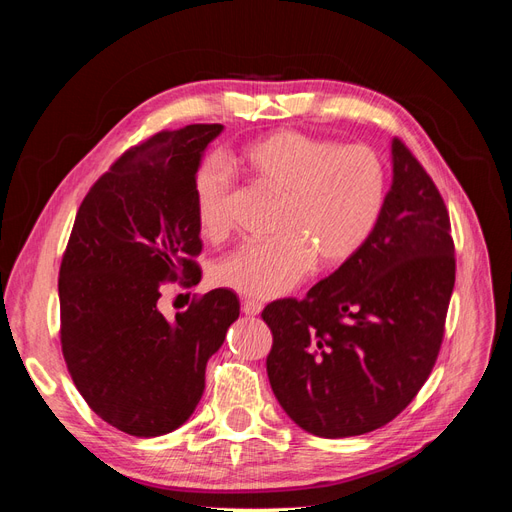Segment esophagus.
<instances>
[{"instance_id":"esophagus-1","label":"esophagus","mask_w":512,"mask_h":512,"mask_svg":"<svg viewBox=\"0 0 512 512\" xmlns=\"http://www.w3.org/2000/svg\"><path fill=\"white\" fill-rule=\"evenodd\" d=\"M241 312L245 314V316H258L260 312H262V305L258 303V301H254V299H243L241 301Z\"/></svg>"}]
</instances>
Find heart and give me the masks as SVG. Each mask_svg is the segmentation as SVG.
<instances>
[{"instance_id":"obj_1","label":"heart","mask_w":512,"mask_h":512,"mask_svg":"<svg viewBox=\"0 0 512 512\" xmlns=\"http://www.w3.org/2000/svg\"><path fill=\"white\" fill-rule=\"evenodd\" d=\"M237 166L280 196L267 241L243 243L215 267V282L247 297L275 299L318 265H344L374 232L386 196V170L367 145H339L294 130L247 145ZM203 235L220 241L230 228V173L209 162L194 183Z\"/></svg>"}]
</instances>
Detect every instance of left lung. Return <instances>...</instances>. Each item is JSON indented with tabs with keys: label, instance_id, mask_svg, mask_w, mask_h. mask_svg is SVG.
<instances>
[{
	"label": "left lung",
	"instance_id": "1",
	"mask_svg": "<svg viewBox=\"0 0 512 512\" xmlns=\"http://www.w3.org/2000/svg\"><path fill=\"white\" fill-rule=\"evenodd\" d=\"M393 179L365 245L303 301H273L271 389L318 438L374 431L421 391L444 335L455 247L436 185L408 147L391 141Z\"/></svg>",
	"mask_w": 512,
	"mask_h": 512
}]
</instances>
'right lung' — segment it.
Masks as SVG:
<instances>
[{
	"label": "right lung",
	"instance_id": "right-lung-1",
	"mask_svg": "<svg viewBox=\"0 0 512 512\" xmlns=\"http://www.w3.org/2000/svg\"><path fill=\"white\" fill-rule=\"evenodd\" d=\"M220 123L160 132L130 149L89 190L59 269L61 350L76 389L102 421L136 438L181 427L205 391L207 361L239 318L215 288L175 318L164 282H200L194 183Z\"/></svg>",
	"mask_w": 512,
	"mask_h": 512
}]
</instances>
